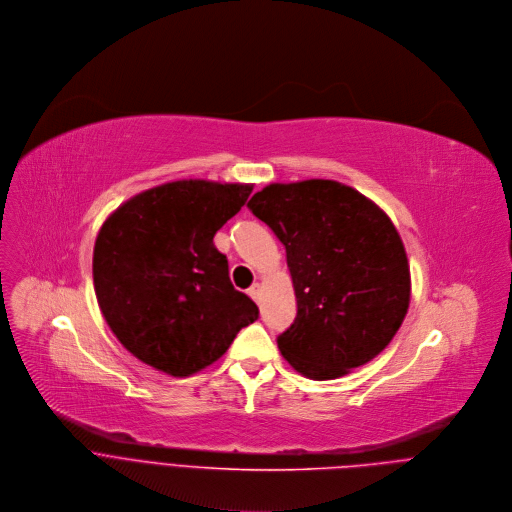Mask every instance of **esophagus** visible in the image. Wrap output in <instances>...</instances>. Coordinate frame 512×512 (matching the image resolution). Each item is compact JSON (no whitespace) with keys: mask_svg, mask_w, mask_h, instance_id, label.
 <instances>
[{"mask_svg":"<svg viewBox=\"0 0 512 512\" xmlns=\"http://www.w3.org/2000/svg\"><path fill=\"white\" fill-rule=\"evenodd\" d=\"M260 288H262V286H260L258 282H256V284H252V286L248 288V294H250L256 302H258V298H260Z\"/></svg>","mask_w":512,"mask_h":512,"instance_id":"34e87169","label":"esophagus"}]
</instances>
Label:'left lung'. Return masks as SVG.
<instances>
[{
  "label": "left lung",
  "mask_w": 512,
  "mask_h": 512,
  "mask_svg": "<svg viewBox=\"0 0 512 512\" xmlns=\"http://www.w3.org/2000/svg\"><path fill=\"white\" fill-rule=\"evenodd\" d=\"M248 208L286 248L296 317L276 339L282 357L317 381L377 357L401 327L412 290L387 214L331 179L270 183Z\"/></svg>",
  "instance_id": "obj_1"
}]
</instances>
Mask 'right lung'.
<instances>
[{
	"label": "right lung",
	"instance_id": "1",
	"mask_svg": "<svg viewBox=\"0 0 512 512\" xmlns=\"http://www.w3.org/2000/svg\"><path fill=\"white\" fill-rule=\"evenodd\" d=\"M250 193L242 183L171 181L131 197L102 224L92 256L96 300L139 361L187 377L218 361L258 319L214 246Z\"/></svg>",
	"mask_w": 512,
	"mask_h": 512
}]
</instances>
